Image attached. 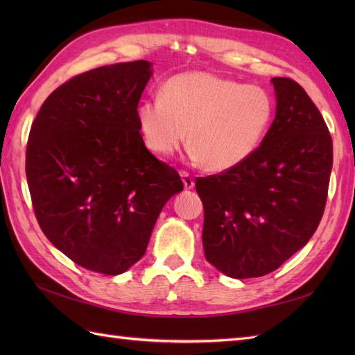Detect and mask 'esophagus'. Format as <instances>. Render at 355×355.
<instances>
[{
  "label": "esophagus",
  "instance_id": "34e87169",
  "mask_svg": "<svg viewBox=\"0 0 355 355\" xmlns=\"http://www.w3.org/2000/svg\"><path fill=\"white\" fill-rule=\"evenodd\" d=\"M180 175H182L183 184H184L186 189H192V187L195 186V182H193V177L191 175V173L187 171H182V172H180Z\"/></svg>",
  "mask_w": 355,
  "mask_h": 355
}]
</instances>
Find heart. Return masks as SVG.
Wrapping results in <instances>:
<instances>
[{
	"label": "heart",
	"instance_id": "1",
	"mask_svg": "<svg viewBox=\"0 0 355 355\" xmlns=\"http://www.w3.org/2000/svg\"><path fill=\"white\" fill-rule=\"evenodd\" d=\"M275 102L256 85L206 71L182 73L162 88V97L139 105L137 122L146 148L169 157L186 140L193 160L212 172L236 168L266 139Z\"/></svg>",
	"mask_w": 355,
	"mask_h": 355
}]
</instances>
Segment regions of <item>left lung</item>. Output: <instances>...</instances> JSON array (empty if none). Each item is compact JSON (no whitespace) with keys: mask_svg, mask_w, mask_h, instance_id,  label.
I'll use <instances>...</instances> for the list:
<instances>
[{"mask_svg":"<svg viewBox=\"0 0 355 355\" xmlns=\"http://www.w3.org/2000/svg\"><path fill=\"white\" fill-rule=\"evenodd\" d=\"M276 117L236 168L198 177L206 259L235 279L261 277L300 250L325 210L333 139L320 111L290 78H273Z\"/></svg>","mask_w":355,"mask_h":355,"instance_id":"obj_1","label":"left lung"}]
</instances>
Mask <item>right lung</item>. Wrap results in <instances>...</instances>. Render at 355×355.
Masks as SVG:
<instances>
[{"instance_id": "obj_1", "label": "right lung", "mask_w": 355, "mask_h": 355, "mask_svg": "<svg viewBox=\"0 0 355 355\" xmlns=\"http://www.w3.org/2000/svg\"><path fill=\"white\" fill-rule=\"evenodd\" d=\"M148 61L103 65L64 82L33 120L26 175L40 227L78 266L120 275L146 252L180 173L150 154L137 107Z\"/></svg>"}]
</instances>
